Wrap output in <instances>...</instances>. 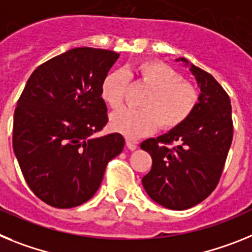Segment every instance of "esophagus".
Listing matches in <instances>:
<instances>
[{
	"instance_id": "obj_1",
	"label": "esophagus",
	"mask_w": 252,
	"mask_h": 252,
	"mask_svg": "<svg viewBox=\"0 0 252 252\" xmlns=\"http://www.w3.org/2000/svg\"><path fill=\"white\" fill-rule=\"evenodd\" d=\"M126 147H128L130 151L137 150V147H138V143H137V142L129 138L126 139Z\"/></svg>"
}]
</instances>
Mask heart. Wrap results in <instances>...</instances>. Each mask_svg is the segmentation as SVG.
<instances>
[{"label":"heart","instance_id":"heart-1","mask_svg":"<svg viewBox=\"0 0 252 252\" xmlns=\"http://www.w3.org/2000/svg\"><path fill=\"white\" fill-rule=\"evenodd\" d=\"M128 77H135L148 94L143 97L141 108H123L111 114L110 126L128 138H139L155 132L158 126L172 129L180 126L196 108L199 95L191 84L183 81L176 71L159 62H142L126 69ZM123 72L115 71L104 78L101 97L111 109L123 104L126 77Z\"/></svg>","mask_w":252,"mask_h":252}]
</instances>
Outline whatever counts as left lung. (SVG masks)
<instances>
[{
    "label": "left lung",
    "mask_w": 252,
    "mask_h": 252,
    "mask_svg": "<svg viewBox=\"0 0 252 252\" xmlns=\"http://www.w3.org/2000/svg\"><path fill=\"white\" fill-rule=\"evenodd\" d=\"M195 78L200 94L196 108L180 126L141 148L152 157L142 184L157 204L184 211L203 202L217 187L232 143L231 100L212 74L178 58ZM166 144H174L171 149Z\"/></svg>",
    "instance_id": "left-lung-1"
}]
</instances>
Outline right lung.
Returning a JSON list of instances; mask_svg holds the SVG:
<instances>
[{
    "instance_id": "add662e5",
    "label": "right lung",
    "mask_w": 252,
    "mask_h": 252,
    "mask_svg": "<svg viewBox=\"0 0 252 252\" xmlns=\"http://www.w3.org/2000/svg\"><path fill=\"white\" fill-rule=\"evenodd\" d=\"M119 54L74 48L35 69L14 115L15 156L25 181L54 208L84 204L106 165L124 147L119 133L94 137L108 123L101 84Z\"/></svg>"
}]
</instances>
